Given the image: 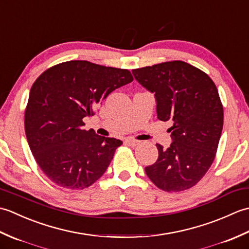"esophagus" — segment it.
<instances>
[{"label": "esophagus", "mask_w": 249, "mask_h": 249, "mask_svg": "<svg viewBox=\"0 0 249 249\" xmlns=\"http://www.w3.org/2000/svg\"><path fill=\"white\" fill-rule=\"evenodd\" d=\"M125 143H127V144L130 145V146H137L138 144H140V141L135 140V139H131V138H128V139L125 140Z\"/></svg>", "instance_id": "obj_1"}]
</instances>
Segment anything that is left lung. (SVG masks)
<instances>
[{
  "mask_svg": "<svg viewBox=\"0 0 249 249\" xmlns=\"http://www.w3.org/2000/svg\"><path fill=\"white\" fill-rule=\"evenodd\" d=\"M140 84L155 93L157 118L169 121L173 142L156 144V162L145 173L168 193L195 186L212 165L224 125L218 89L204 71L183 61L163 62L133 70Z\"/></svg>",
  "mask_w": 249,
  "mask_h": 249,
  "instance_id": "left-lung-1",
  "label": "left lung"
}]
</instances>
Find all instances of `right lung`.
Instances as JSON below:
<instances>
[{"mask_svg":"<svg viewBox=\"0 0 249 249\" xmlns=\"http://www.w3.org/2000/svg\"><path fill=\"white\" fill-rule=\"evenodd\" d=\"M133 80L128 70L89 61L60 63L36 79L24 111V129L32 154L50 181L84 189L103 176L123 142L83 129V119L94 115L115 89Z\"/></svg>","mask_w":249,"mask_h":249,"instance_id":"add662e5","label":"right lung"}]
</instances>
